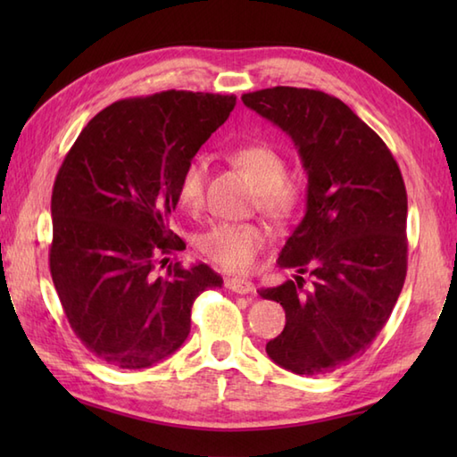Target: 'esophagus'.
Segmentation results:
<instances>
[{
    "label": "esophagus",
    "instance_id": "obj_1",
    "mask_svg": "<svg viewBox=\"0 0 457 457\" xmlns=\"http://www.w3.org/2000/svg\"><path fill=\"white\" fill-rule=\"evenodd\" d=\"M226 288L237 295H249L253 290V283L245 278H226Z\"/></svg>",
    "mask_w": 457,
    "mask_h": 457
}]
</instances>
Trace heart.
Instances as JSON below:
<instances>
[{
  "label": "heart",
  "mask_w": 457,
  "mask_h": 457,
  "mask_svg": "<svg viewBox=\"0 0 457 457\" xmlns=\"http://www.w3.org/2000/svg\"><path fill=\"white\" fill-rule=\"evenodd\" d=\"M231 159L244 169L257 187L259 204L273 218L285 220L295 213L300 204L298 184L283 179L285 159L277 149L265 143H251L237 147ZM206 164L192 159L179 179V200L182 206L198 208L204 194ZM267 244V231L255 223H216L198 241V247L213 263L228 270H247Z\"/></svg>",
  "instance_id": "1"
}]
</instances>
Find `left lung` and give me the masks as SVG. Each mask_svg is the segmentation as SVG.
<instances>
[{"label": "left lung", "instance_id": "left-lung-1", "mask_svg": "<svg viewBox=\"0 0 457 457\" xmlns=\"http://www.w3.org/2000/svg\"><path fill=\"white\" fill-rule=\"evenodd\" d=\"M241 100L293 139L308 177L304 218L277 261L296 269V280L257 290L287 314L267 353L296 375L332 373L365 353L403 290V174L383 139L334 96L277 86Z\"/></svg>", "mask_w": 457, "mask_h": 457}]
</instances>
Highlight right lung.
<instances>
[{"mask_svg":"<svg viewBox=\"0 0 457 457\" xmlns=\"http://www.w3.org/2000/svg\"><path fill=\"white\" fill-rule=\"evenodd\" d=\"M236 96L167 90L120 100L88 121L58 169L48 251L68 324L88 352L118 369H145L190 334L200 293L221 287L204 265L162 255L184 249L172 234L179 179L229 118Z\"/></svg>","mask_w":457,"mask_h":457,"instance_id":"right-lung-1","label":"right lung"}]
</instances>
